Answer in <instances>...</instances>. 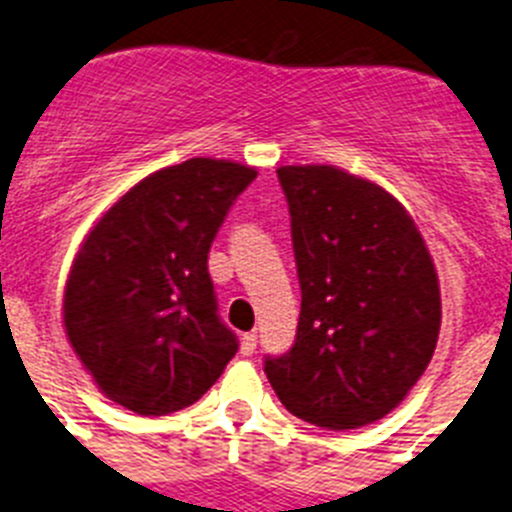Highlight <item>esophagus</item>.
Wrapping results in <instances>:
<instances>
[{
    "mask_svg": "<svg viewBox=\"0 0 512 512\" xmlns=\"http://www.w3.org/2000/svg\"><path fill=\"white\" fill-rule=\"evenodd\" d=\"M256 345H259V337H256V332H246V335L241 337V353L243 355L256 353Z\"/></svg>",
    "mask_w": 512,
    "mask_h": 512,
    "instance_id": "obj_1",
    "label": "esophagus"
}]
</instances>
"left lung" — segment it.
<instances>
[{
  "label": "left lung",
  "instance_id": "1",
  "mask_svg": "<svg viewBox=\"0 0 512 512\" xmlns=\"http://www.w3.org/2000/svg\"><path fill=\"white\" fill-rule=\"evenodd\" d=\"M292 215L302 312L264 370L289 414L330 431L391 414L437 348L442 297L414 218L332 164L276 170Z\"/></svg>",
  "mask_w": 512,
  "mask_h": 512
}]
</instances>
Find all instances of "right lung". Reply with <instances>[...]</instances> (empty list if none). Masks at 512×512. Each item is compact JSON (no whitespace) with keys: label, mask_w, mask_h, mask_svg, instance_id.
I'll return each mask as SVG.
<instances>
[{"label":"right lung","mask_w":512,"mask_h":512,"mask_svg":"<svg viewBox=\"0 0 512 512\" xmlns=\"http://www.w3.org/2000/svg\"><path fill=\"white\" fill-rule=\"evenodd\" d=\"M256 170L192 157L152 172L101 215L75 253L65 335L103 396L139 416L198 401L236 355L208 251Z\"/></svg>","instance_id":"add662e5"}]
</instances>
